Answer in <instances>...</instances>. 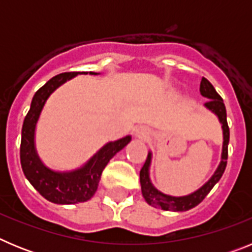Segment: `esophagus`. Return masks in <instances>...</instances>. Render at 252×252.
Segmentation results:
<instances>
[{
	"instance_id": "1",
	"label": "esophagus",
	"mask_w": 252,
	"mask_h": 252,
	"mask_svg": "<svg viewBox=\"0 0 252 252\" xmlns=\"http://www.w3.org/2000/svg\"><path fill=\"white\" fill-rule=\"evenodd\" d=\"M136 136L140 139H146L149 136V128L148 127H139L136 130Z\"/></svg>"
}]
</instances>
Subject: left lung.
<instances>
[{
	"mask_svg": "<svg viewBox=\"0 0 252 252\" xmlns=\"http://www.w3.org/2000/svg\"><path fill=\"white\" fill-rule=\"evenodd\" d=\"M201 94L207 97L209 99L206 102L204 106L215 112L220 119V122L222 124V130H223V150H222V160L220 166L217 168L213 177L204 184L202 188H199L197 192L192 193V194L186 195V197H171V195L162 194L158 189L153 187L149 178V166H150L151 154L149 153L146 161L144 166L140 170V183H141V192L145 201L151 206L157 207V208H161L164 211H175V212H183V211H188V209L194 208L195 206L201 203L204 198L207 197L211 189L216 186L218 180L221 179L222 174L224 173V169L227 165V158H228V141H230V128L227 125V115H226V107H224L223 101H222L221 95L216 92L215 87L211 84V82L206 78H202L201 87H199Z\"/></svg>",
	"mask_w": 252,
	"mask_h": 252,
	"instance_id": "8db88e82",
	"label": "left lung"
}]
</instances>
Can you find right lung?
<instances>
[{
  "label": "right lung",
  "mask_w": 252,
  "mask_h": 252,
  "mask_svg": "<svg viewBox=\"0 0 252 252\" xmlns=\"http://www.w3.org/2000/svg\"><path fill=\"white\" fill-rule=\"evenodd\" d=\"M87 74L86 72H82ZM81 72H66L53 77L32 97L30 110L24 120L20 145V160L25 177L45 199L57 204H74L86 202L93 197L98 188L102 171L116 154L130 142L131 136L108 142L83 168L69 173H57L40 161L35 151L34 133L39 116L49 95L70 78ZM90 74L97 73L90 72Z\"/></svg>",
  "instance_id": "right-lung-1"
}]
</instances>
